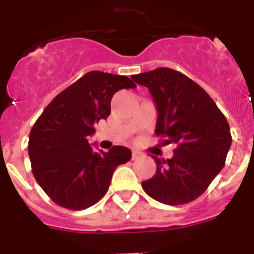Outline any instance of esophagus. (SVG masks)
<instances>
[{
    "label": "esophagus",
    "mask_w": 254,
    "mask_h": 254,
    "mask_svg": "<svg viewBox=\"0 0 254 254\" xmlns=\"http://www.w3.org/2000/svg\"><path fill=\"white\" fill-rule=\"evenodd\" d=\"M141 156H142V152L136 151V150H133V151H132V160H137V159H140Z\"/></svg>",
    "instance_id": "esophagus-1"
}]
</instances>
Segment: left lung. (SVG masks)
<instances>
[{"label":"left lung","instance_id":"obj_1","mask_svg":"<svg viewBox=\"0 0 254 254\" xmlns=\"http://www.w3.org/2000/svg\"><path fill=\"white\" fill-rule=\"evenodd\" d=\"M132 78L152 95L158 109L155 134L177 145L172 159L152 156L156 173L141 186L165 205L190 202L225 165L232 145L228 121L202 87L176 69L160 67Z\"/></svg>","mask_w":254,"mask_h":254}]
</instances>
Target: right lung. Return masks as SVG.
I'll list each match as a JSON object with an SVG mask.
<instances>
[{
  "label": "right lung",
  "mask_w": 254,
  "mask_h": 254,
  "mask_svg": "<svg viewBox=\"0 0 254 254\" xmlns=\"http://www.w3.org/2000/svg\"><path fill=\"white\" fill-rule=\"evenodd\" d=\"M127 76L90 71L58 94L40 114L28 143L31 172L53 202L84 210L107 193L114 170L131 159V150L113 146L94 151L89 136L111 114L121 89H134Z\"/></svg>",
  "instance_id": "1"
}]
</instances>
